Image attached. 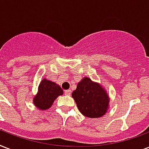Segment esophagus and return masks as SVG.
Here are the masks:
<instances>
[{
	"label": "esophagus",
	"mask_w": 149,
	"mask_h": 149,
	"mask_svg": "<svg viewBox=\"0 0 149 149\" xmlns=\"http://www.w3.org/2000/svg\"><path fill=\"white\" fill-rule=\"evenodd\" d=\"M64 93H65V95L70 96V94H71V91H70V90H67V91H65Z\"/></svg>",
	"instance_id": "esophagus-1"
}]
</instances>
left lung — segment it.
<instances>
[{"label":"left lung","instance_id":"8db88e82","mask_svg":"<svg viewBox=\"0 0 149 149\" xmlns=\"http://www.w3.org/2000/svg\"><path fill=\"white\" fill-rule=\"evenodd\" d=\"M72 97L79 112L86 118H100L109 109L110 97L106 90L89 77H84L77 84Z\"/></svg>","mask_w":149,"mask_h":149}]
</instances>
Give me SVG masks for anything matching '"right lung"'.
Segmentation results:
<instances>
[{"label": "right lung", "mask_w": 149, "mask_h": 149, "mask_svg": "<svg viewBox=\"0 0 149 149\" xmlns=\"http://www.w3.org/2000/svg\"><path fill=\"white\" fill-rule=\"evenodd\" d=\"M63 94V91L58 84L43 78L38 85V92L33 97L34 105L40 111L49 109L55 100Z\"/></svg>", "instance_id": "right-lung-1"}]
</instances>
